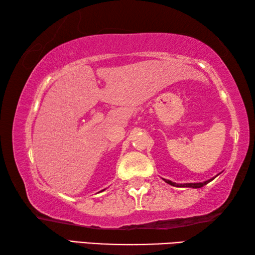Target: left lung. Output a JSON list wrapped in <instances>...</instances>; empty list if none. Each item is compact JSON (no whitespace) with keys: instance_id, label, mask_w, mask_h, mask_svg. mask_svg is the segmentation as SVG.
<instances>
[{"instance_id":"1","label":"left lung","mask_w":255,"mask_h":255,"mask_svg":"<svg viewBox=\"0 0 255 255\" xmlns=\"http://www.w3.org/2000/svg\"><path fill=\"white\" fill-rule=\"evenodd\" d=\"M166 183H169L171 185H174V187H188V188H201L204 187V185H206L208 182H210L209 181H205V182H200V183H184V184H175L174 182H171V181L169 180H165Z\"/></svg>"}]
</instances>
